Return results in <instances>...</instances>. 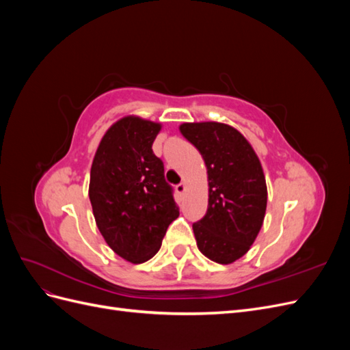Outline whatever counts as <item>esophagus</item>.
<instances>
[{
  "instance_id": "obj_1",
  "label": "esophagus",
  "mask_w": 350,
  "mask_h": 350,
  "mask_svg": "<svg viewBox=\"0 0 350 350\" xmlns=\"http://www.w3.org/2000/svg\"><path fill=\"white\" fill-rule=\"evenodd\" d=\"M175 189H176L178 194H184L185 189H187V185H185V183H181V184H178V185L175 187Z\"/></svg>"
}]
</instances>
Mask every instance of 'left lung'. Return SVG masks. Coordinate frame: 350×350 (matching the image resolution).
Listing matches in <instances>:
<instances>
[{"instance_id":"1","label":"left lung","mask_w":350,"mask_h":350,"mask_svg":"<svg viewBox=\"0 0 350 350\" xmlns=\"http://www.w3.org/2000/svg\"><path fill=\"white\" fill-rule=\"evenodd\" d=\"M179 131L197 147L207 169V213L193 225L197 247L219 264L250 251L267 207L266 176L250 142L232 125L184 122Z\"/></svg>"}]
</instances>
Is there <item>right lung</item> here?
<instances>
[{
    "label": "right lung",
    "instance_id": "obj_1",
    "mask_svg": "<svg viewBox=\"0 0 350 350\" xmlns=\"http://www.w3.org/2000/svg\"><path fill=\"white\" fill-rule=\"evenodd\" d=\"M161 122L126 115L113 122L94 153L89 198L98 229L111 250L140 264L161 250L179 216L163 163L152 146Z\"/></svg>",
    "mask_w": 350,
    "mask_h": 350
}]
</instances>
